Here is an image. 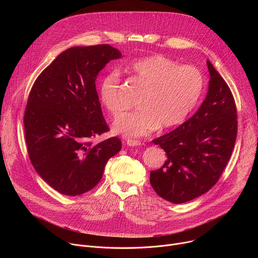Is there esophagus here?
<instances>
[{"label": "esophagus", "instance_id": "1", "mask_svg": "<svg viewBox=\"0 0 258 258\" xmlns=\"http://www.w3.org/2000/svg\"><path fill=\"white\" fill-rule=\"evenodd\" d=\"M126 145L127 146H131V147H137V146H140L141 145V142L138 141V140H127L126 141Z\"/></svg>", "mask_w": 258, "mask_h": 258}]
</instances>
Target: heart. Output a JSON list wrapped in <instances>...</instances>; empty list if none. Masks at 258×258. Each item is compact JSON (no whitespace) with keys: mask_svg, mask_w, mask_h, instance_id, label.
Segmentation results:
<instances>
[{"mask_svg":"<svg viewBox=\"0 0 258 258\" xmlns=\"http://www.w3.org/2000/svg\"><path fill=\"white\" fill-rule=\"evenodd\" d=\"M126 70L144 89L137 101L139 110L121 114L113 124L125 137L146 136L159 126L169 128L182 123L199 103L205 87L201 71L179 65L162 55L137 59ZM99 99L107 111L116 116L123 109V91L117 71L102 79Z\"/></svg>","mask_w":258,"mask_h":258,"instance_id":"obj_1","label":"heart"}]
</instances>
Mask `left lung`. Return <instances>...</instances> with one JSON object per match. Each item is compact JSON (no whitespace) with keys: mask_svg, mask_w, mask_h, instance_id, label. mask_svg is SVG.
<instances>
[{"mask_svg":"<svg viewBox=\"0 0 258 258\" xmlns=\"http://www.w3.org/2000/svg\"><path fill=\"white\" fill-rule=\"evenodd\" d=\"M208 92L197 112L172 132L152 142L167 159L150 173L154 191L179 204L209 191L231 158L237 138V109L233 94L210 61Z\"/></svg>","mask_w":258,"mask_h":258,"instance_id":"1","label":"left lung"}]
</instances>
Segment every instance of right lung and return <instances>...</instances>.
Returning <instances> with one entry per match:
<instances>
[{
  "label": "right lung",
  "instance_id": "right-lung-1",
  "mask_svg": "<svg viewBox=\"0 0 258 258\" xmlns=\"http://www.w3.org/2000/svg\"><path fill=\"white\" fill-rule=\"evenodd\" d=\"M121 53L109 45L65 50L35 80L24 113V133L31 164L59 193L78 196L102 178L107 161L121 149L112 137L93 140L108 132L96 79Z\"/></svg>",
  "mask_w": 258,
  "mask_h": 258
}]
</instances>
